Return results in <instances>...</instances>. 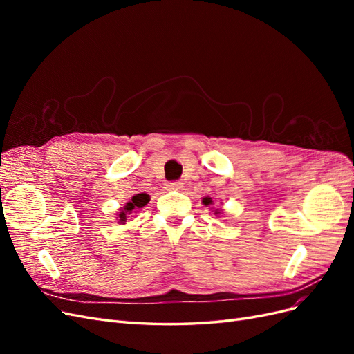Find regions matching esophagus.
<instances>
[{
  "instance_id": "obj_1",
  "label": "esophagus",
  "mask_w": 354,
  "mask_h": 354,
  "mask_svg": "<svg viewBox=\"0 0 354 354\" xmlns=\"http://www.w3.org/2000/svg\"><path fill=\"white\" fill-rule=\"evenodd\" d=\"M181 185H183L181 181L176 180V181H169V183H167L165 186L168 190H178V189H181Z\"/></svg>"
}]
</instances>
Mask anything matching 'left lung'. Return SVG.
I'll return each mask as SVG.
<instances>
[{"label":"left lung","instance_id":"left-lung-1","mask_svg":"<svg viewBox=\"0 0 354 354\" xmlns=\"http://www.w3.org/2000/svg\"><path fill=\"white\" fill-rule=\"evenodd\" d=\"M203 203H205V205H209V203H212V201H211V198H203V201H202ZM216 214H218L217 211H216Z\"/></svg>","mask_w":354,"mask_h":354}]
</instances>
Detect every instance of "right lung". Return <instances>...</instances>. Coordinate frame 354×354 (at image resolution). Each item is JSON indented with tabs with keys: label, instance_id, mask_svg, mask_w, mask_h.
Instances as JSON below:
<instances>
[{
	"label": "right lung",
	"instance_id": "add662e5",
	"mask_svg": "<svg viewBox=\"0 0 354 354\" xmlns=\"http://www.w3.org/2000/svg\"><path fill=\"white\" fill-rule=\"evenodd\" d=\"M149 199H151V198H149V195H146V194H137L136 196H133L131 201L128 202L127 205H125V208L121 211L120 221L124 223L127 220V214H130L131 211L138 209V208H143L146 203L149 202Z\"/></svg>",
	"mask_w": 354,
	"mask_h": 354
}]
</instances>
